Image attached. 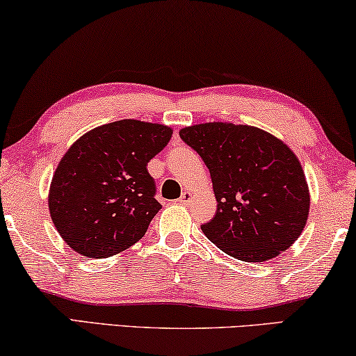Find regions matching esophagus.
Returning <instances> with one entry per match:
<instances>
[{"mask_svg":"<svg viewBox=\"0 0 356 356\" xmlns=\"http://www.w3.org/2000/svg\"><path fill=\"white\" fill-rule=\"evenodd\" d=\"M190 200H192V193H190L188 190H185V192H182V195H180L179 203H180V204H188Z\"/></svg>","mask_w":356,"mask_h":356,"instance_id":"esophagus-1","label":"esophagus"}]
</instances>
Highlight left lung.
<instances>
[{
  "mask_svg": "<svg viewBox=\"0 0 356 356\" xmlns=\"http://www.w3.org/2000/svg\"><path fill=\"white\" fill-rule=\"evenodd\" d=\"M180 139L209 169L217 211L201 225L208 240L245 262L277 257L300 236L310 211L304 169L294 152L248 124H195Z\"/></svg>",
  "mask_w": 356,
  "mask_h": 356,
  "instance_id": "obj_1",
  "label": "left lung"
}]
</instances>
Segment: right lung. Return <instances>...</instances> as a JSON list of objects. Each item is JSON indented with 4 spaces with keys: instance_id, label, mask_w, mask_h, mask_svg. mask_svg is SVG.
Instances as JSON below:
<instances>
[{
    "instance_id": "obj_1",
    "label": "right lung",
    "mask_w": 356,
    "mask_h": 356,
    "mask_svg": "<svg viewBox=\"0 0 356 356\" xmlns=\"http://www.w3.org/2000/svg\"><path fill=\"white\" fill-rule=\"evenodd\" d=\"M172 129L139 120L94 127L68 148L51 180L47 206L62 240L84 257L131 248L161 209L147 164Z\"/></svg>"
}]
</instances>
